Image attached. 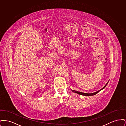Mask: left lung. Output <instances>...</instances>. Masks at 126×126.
Wrapping results in <instances>:
<instances>
[{"label": "left lung", "mask_w": 126, "mask_h": 126, "mask_svg": "<svg viewBox=\"0 0 126 126\" xmlns=\"http://www.w3.org/2000/svg\"><path fill=\"white\" fill-rule=\"evenodd\" d=\"M108 83H107V84H106V85L102 88L101 89H100V90H99V91H97L96 92H95V93H91V94H87V93H82V92H78V91H75V90H72V91L73 92H74V93H77V94H80V95H84V96H93V95H95L96 94H97L99 91H100L101 90H102V89H103L106 85H107V84H108Z\"/></svg>", "instance_id": "1"}]
</instances>
